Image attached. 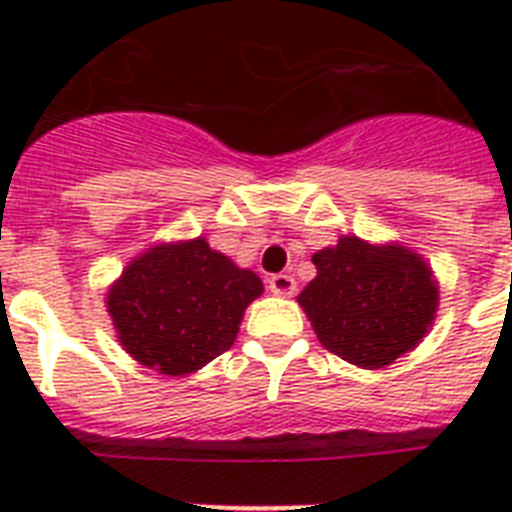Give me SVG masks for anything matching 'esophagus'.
<instances>
[{
  "instance_id": "1",
  "label": "esophagus",
  "mask_w": 512,
  "mask_h": 512,
  "mask_svg": "<svg viewBox=\"0 0 512 512\" xmlns=\"http://www.w3.org/2000/svg\"><path fill=\"white\" fill-rule=\"evenodd\" d=\"M268 289H271L273 295L292 297L297 289V281L289 273H273L271 279H268Z\"/></svg>"
}]
</instances>
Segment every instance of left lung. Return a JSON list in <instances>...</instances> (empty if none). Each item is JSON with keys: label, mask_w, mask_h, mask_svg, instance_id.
I'll use <instances>...</instances> for the list:
<instances>
[{"label": "left lung", "mask_w": 512, "mask_h": 512, "mask_svg": "<svg viewBox=\"0 0 512 512\" xmlns=\"http://www.w3.org/2000/svg\"><path fill=\"white\" fill-rule=\"evenodd\" d=\"M316 279L297 303L321 345L364 369L393 364L433 324L438 292L422 257L345 236L313 255Z\"/></svg>", "instance_id": "8db88e82"}]
</instances>
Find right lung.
I'll return each instance as SVG.
<instances>
[{"label":"right lung","mask_w":512,"mask_h":512,"mask_svg":"<svg viewBox=\"0 0 512 512\" xmlns=\"http://www.w3.org/2000/svg\"><path fill=\"white\" fill-rule=\"evenodd\" d=\"M260 292L255 273L193 239L132 260L108 292V313L132 358L177 377L231 348L244 308Z\"/></svg>","instance_id":"1"}]
</instances>
